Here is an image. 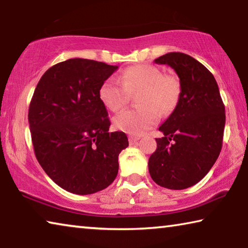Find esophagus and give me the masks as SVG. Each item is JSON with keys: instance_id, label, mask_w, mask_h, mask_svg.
Instances as JSON below:
<instances>
[{"instance_id": "obj_1", "label": "esophagus", "mask_w": 248, "mask_h": 248, "mask_svg": "<svg viewBox=\"0 0 248 248\" xmlns=\"http://www.w3.org/2000/svg\"><path fill=\"white\" fill-rule=\"evenodd\" d=\"M139 140H140V137H133V136L129 137V143L131 145L137 144L138 141H139Z\"/></svg>"}]
</instances>
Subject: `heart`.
<instances>
[{"instance_id": "heart-1", "label": "heart", "mask_w": 248, "mask_h": 248, "mask_svg": "<svg viewBox=\"0 0 248 248\" xmlns=\"http://www.w3.org/2000/svg\"><path fill=\"white\" fill-rule=\"evenodd\" d=\"M138 95L137 109H128L117 115L114 125L120 131L141 136L158 121V112L169 114L175 108L180 95V83L175 75L163 74L153 64L142 63L123 71L120 82L108 78L99 87L100 102L111 111H119L128 103V93Z\"/></svg>"}]
</instances>
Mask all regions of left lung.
<instances>
[{"instance_id":"left-lung-1","label":"left lung","mask_w":248,"mask_h":248,"mask_svg":"<svg viewBox=\"0 0 248 248\" xmlns=\"http://www.w3.org/2000/svg\"><path fill=\"white\" fill-rule=\"evenodd\" d=\"M179 78L177 105L158 128L164 137L149 158V171L159 186L180 190L200 182L219 157L225 108L212 73L190 56L170 52L154 60Z\"/></svg>"}]
</instances>
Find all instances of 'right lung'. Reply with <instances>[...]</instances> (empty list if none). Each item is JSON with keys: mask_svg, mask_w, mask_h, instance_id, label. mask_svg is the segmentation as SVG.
Here are the masks:
<instances>
[{"mask_svg": "<svg viewBox=\"0 0 248 248\" xmlns=\"http://www.w3.org/2000/svg\"><path fill=\"white\" fill-rule=\"evenodd\" d=\"M118 69L87 59L60 62L45 72L28 110L35 155L64 190L91 195L118 174V156L129 145L124 132H109L110 121L99 87Z\"/></svg>", "mask_w": 248, "mask_h": 248, "instance_id": "right-lung-1", "label": "right lung"}]
</instances>
